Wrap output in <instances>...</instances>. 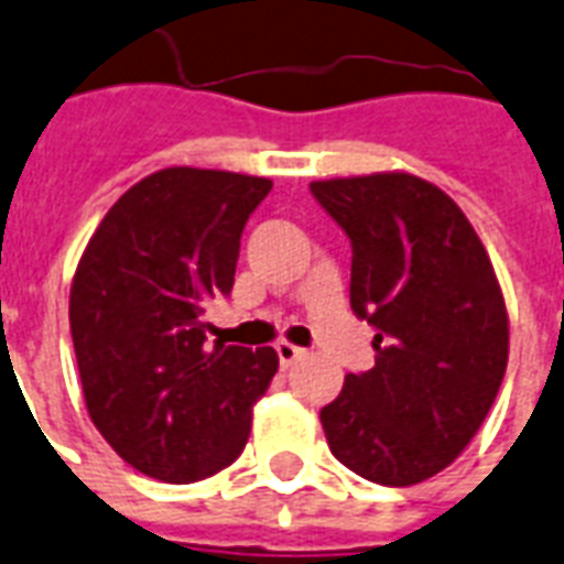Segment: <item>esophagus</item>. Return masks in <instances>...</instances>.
<instances>
[{
    "mask_svg": "<svg viewBox=\"0 0 564 564\" xmlns=\"http://www.w3.org/2000/svg\"><path fill=\"white\" fill-rule=\"evenodd\" d=\"M276 356H279V365H282V368H294L296 361L303 359L305 356V350L303 347H294V344H288V341H279L276 344Z\"/></svg>",
    "mask_w": 564,
    "mask_h": 564,
    "instance_id": "obj_1",
    "label": "esophagus"
}]
</instances>
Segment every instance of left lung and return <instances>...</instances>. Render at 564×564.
Returning <instances> with one entry per match:
<instances>
[{
    "mask_svg": "<svg viewBox=\"0 0 564 564\" xmlns=\"http://www.w3.org/2000/svg\"><path fill=\"white\" fill-rule=\"evenodd\" d=\"M350 238V305L377 365L321 409L335 459L379 486L435 477L468 447L509 359V317L468 217L409 173L312 182Z\"/></svg>",
    "mask_w": 564,
    "mask_h": 564,
    "instance_id": "obj_1",
    "label": "left lung"
}]
</instances>
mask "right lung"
Returning <instances> with one entry per match:
<instances>
[{"instance_id": "add662e5", "label": "right lung", "mask_w": 564, "mask_h": 564, "mask_svg": "<svg viewBox=\"0 0 564 564\" xmlns=\"http://www.w3.org/2000/svg\"><path fill=\"white\" fill-rule=\"evenodd\" d=\"M270 187L226 170H159L111 205L78 261L69 332L87 412L147 477H212L250 438L276 350L208 347L203 314L232 294L243 226Z\"/></svg>"}]
</instances>
